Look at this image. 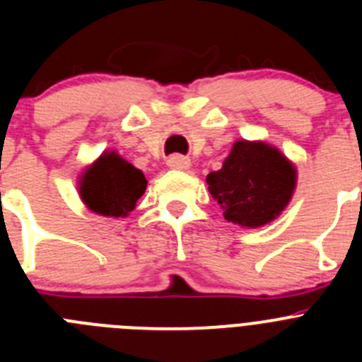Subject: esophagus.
<instances>
[{"instance_id": "esophagus-1", "label": "esophagus", "mask_w": 362, "mask_h": 362, "mask_svg": "<svg viewBox=\"0 0 362 362\" xmlns=\"http://www.w3.org/2000/svg\"><path fill=\"white\" fill-rule=\"evenodd\" d=\"M166 165L170 166V168H175V170H188L190 168V159L185 158V156H179V153H175V156H170V158L166 159Z\"/></svg>"}]
</instances>
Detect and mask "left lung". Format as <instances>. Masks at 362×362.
Returning a JSON list of instances; mask_svg holds the SVG:
<instances>
[{
    "instance_id": "left-lung-1",
    "label": "left lung",
    "mask_w": 362,
    "mask_h": 362,
    "mask_svg": "<svg viewBox=\"0 0 362 362\" xmlns=\"http://www.w3.org/2000/svg\"><path fill=\"white\" fill-rule=\"evenodd\" d=\"M296 166L263 141H235L223 168L206 183L230 223L257 228L276 219L296 190Z\"/></svg>"
}]
</instances>
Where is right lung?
<instances>
[{"instance_id":"1","label":"right lung","mask_w":362,"mask_h":362,"mask_svg":"<svg viewBox=\"0 0 362 362\" xmlns=\"http://www.w3.org/2000/svg\"><path fill=\"white\" fill-rule=\"evenodd\" d=\"M146 179L119 153L103 152L79 179V196L95 214L124 217L145 194Z\"/></svg>"}]
</instances>
